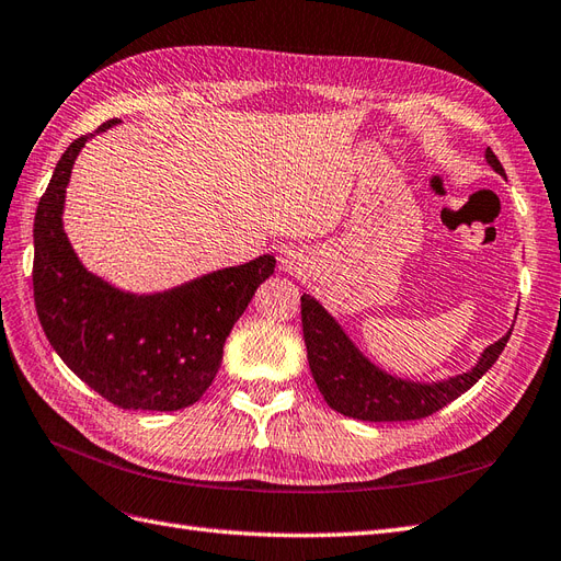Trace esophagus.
<instances>
[{
    "instance_id": "esophagus-1",
    "label": "esophagus",
    "mask_w": 561,
    "mask_h": 561,
    "mask_svg": "<svg viewBox=\"0 0 561 561\" xmlns=\"http://www.w3.org/2000/svg\"><path fill=\"white\" fill-rule=\"evenodd\" d=\"M279 263H282L284 272H302L306 270V255H302L300 251L289 249V251H284Z\"/></svg>"
}]
</instances>
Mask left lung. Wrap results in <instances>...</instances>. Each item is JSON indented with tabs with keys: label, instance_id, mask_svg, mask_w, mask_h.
<instances>
[{
	"label": "left lung",
	"instance_id": "8db88e82",
	"mask_svg": "<svg viewBox=\"0 0 561 561\" xmlns=\"http://www.w3.org/2000/svg\"><path fill=\"white\" fill-rule=\"evenodd\" d=\"M489 167L505 179L499 157L486 148ZM302 339L308 347L310 371L324 402L343 415L371 423L419 421L444 409L482 378L505 350L512 329L489 345L470 371L444 380L419 382L397 378L364 357L343 327L312 296H300Z\"/></svg>",
	"mask_w": 561,
	"mask_h": 561
}]
</instances>
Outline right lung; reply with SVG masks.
Masks as SVG:
<instances>
[{"instance_id":"right-lung-1","label":"right lung","mask_w":561,"mask_h":561,"mask_svg":"<svg viewBox=\"0 0 561 561\" xmlns=\"http://www.w3.org/2000/svg\"><path fill=\"white\" fill-rule=\"evenodd\" d=\"M115 124L119 119H110L99 131ZM89 138L62 152L35 214L32 286L42 329L68 369L115 407L185 409L209 390L226 339L277 261L265 253L140 296L95 277L62 230L66 187Z\"/></svg>"}]
</instances>
